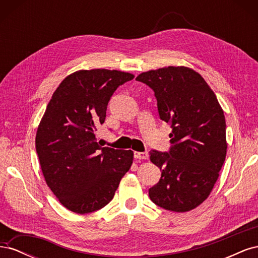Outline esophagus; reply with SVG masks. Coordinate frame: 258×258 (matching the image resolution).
Segmentation results:
<instances>
[{"label":"esophagus","mask_w":258,"mask_h":258,"mask_svg":"<svg viewBox=\"0 0 258 258\" xmlns=\"http://www.w3.org/2000/svg\"><path fill=\"white\" fill-rule=\"evenodd\" d=\"M135 158L136 159H147L148 158V154L146 152H135Z\"/></svg>","instance_id":"1"}]
</instances>
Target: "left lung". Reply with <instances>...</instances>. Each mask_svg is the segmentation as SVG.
I'll return each mask as SVG.
<instances>
[{
  "label": "left lung",
  "instance_id": "left-lung-1",
  "mask_svg": "<svg viewBox=\"0 0 258 258\" xmlns=\"http://www.w3.org/2000/svg\"><path fill=\"white\" fill-rule=\"evenodd\" d=\"M136 80L154 90L160 119L172 128L169 152H150L161 177L148 195L162 209L187 212L209 197L223 167L224 112L204 77L189 68L152 70Z\"/></svg>",
  "mask_w": 258,
  "mask_h": 258
}]
</instances>
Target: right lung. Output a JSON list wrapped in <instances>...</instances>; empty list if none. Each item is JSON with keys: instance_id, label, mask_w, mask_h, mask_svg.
Listing matches in <instances>:
<instances>
[{"instance_id": "right-lung-1", "label": "right lung", "mask_w": 258, "mask_h": 258, "mask_svg": "<svg viewBox=\"0 0 258 258\" xmlns=\"http://www.w3.org/2000/svg\"><path fill=\"white\" fill-rule=\"evenodd\" d=\"M134 77L116 70H81L61 82L46 107L36 153L46 184L74 213L105 207L132 165L134 152L101 147L95 134L115 90Z\"/></svg>"}]
</instances>
